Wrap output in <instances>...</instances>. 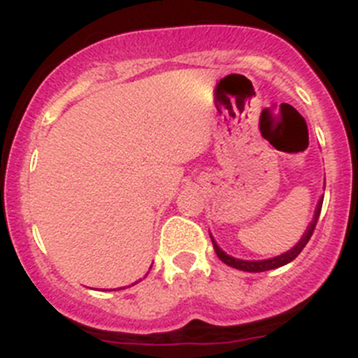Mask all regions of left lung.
<instances>
[{
  "label": "left lung",
  "mask_w": 358,
  "mask_h": 358,
  "mask_svg": "<svg viewBox=\"0 0 358 358\" xmlns=\"http://www.w3.org/2000/svg\"><path fill=\"white\" fill-rule=\"evenodd\" d=\"M323 196H324V194H323ZM323 196H321L320 201H317V207H315L314 217H312L310 224H308V227H307V230H305V234L301 235V239H299L298 244H294V246H292L291 250L285 251V253H282V255L273 257V259H266V260H243V259H235V257H231V255H228V253H224V251L217 246V243H215V241H214V237H212V235H210L212 244H214L215 255L219 257V260H221V262L227 264V266L235 267V269H241V271H248V273L269 271V269H276V267H282V266H285V264L292 262V260H294L296 257H298L299 253H301V250H303V248L307 246V243H308V241H310L312 234H314L315 223H317V219H320L321 207H323Z\"/></svg>",
  "instance_id": "1"
}]
</instances>
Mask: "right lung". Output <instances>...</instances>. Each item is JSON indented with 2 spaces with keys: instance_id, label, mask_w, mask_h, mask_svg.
Returning <instances> with one entry per match:
<instances>
[{
  "instance_id": "obj_1",
  "label": "right lung",
  "mask_w": 358,
  "mask_h": 358,
  "mask_svg": "<svg viewBox=\"0 0 358 358\" xmlns=\"http://www.w3.org/2000/svg\"><path fill=\"white\" fill-rule=\"evenodd\" d=\"M135 283H137V282H135Z\"/></svg>"
}]
</instances>
